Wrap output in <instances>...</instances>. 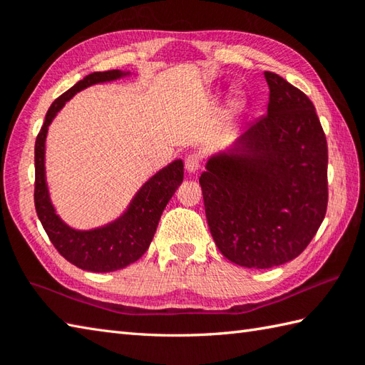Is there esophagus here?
Listing matches in <instances>:
<instances>
[{
    "instance_id": "esophagus-1",
    "label": "esophagus",
    "mask_w": 365,
    "mask_h": 365,
    "mask_svg": "<svg viewBox=\"0 0 365 365\" xmlns=\"http://www.w3.org/2000/svg\"><path fill=\"white\" fill-rule=\"evenodd\" d=\"M200 166V157L197 153H190L187 158H185V168H187L188 173L195 174Z\"/></svg>"
}]
</instances>
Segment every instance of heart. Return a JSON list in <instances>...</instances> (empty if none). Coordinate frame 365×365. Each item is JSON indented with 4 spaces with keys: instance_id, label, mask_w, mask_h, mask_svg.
Instances as JSON below:
<instances>
[{
    "instance_id": "b5f03b06",
    "label": "heart",
    "mask_w": 365,
    "mask_h": 365,
    "mask_svg": "<svg viewBox=\"0 0 365 365\" xmlns=\"http://www.w3.org/2000/svg\"><path fill=\"white\" fill-rule=\"evenodd\" d=\"M242 106H243V97H242V94H235L234 100H232V110L238 111Z\"/></svg>"
}]
</instances>
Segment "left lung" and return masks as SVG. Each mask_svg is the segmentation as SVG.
Returning a JSON list of instances; mask_svg holds the SVG:
<instances>
[{
    "mask_svg": "<svg viewBox=\"0 0 365 365\" xmlns=\"http://www.w3.org/2000/svg\"><path fill=\"white\" fill-rule=\"evenodd\" d=\"M265 80L267 114L199 177L216 246L246 268L298 257L328 207V144L314 103L282 76L265 72Z\"/></svg>",
    "mask_w": 365,
    "mask_h": 365,
    "instance_id": "left-lung-1",
    "label": "left lung"
}]
</instances>
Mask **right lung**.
I'll list each match as a JSON object with an SVG mask.
<instances>
[{
	"label": "right lung",
	"instance_id": "right-lung-1",
	"mask_svg": "<svg viewBox=\"0 0 365 365\" xmlns=\"http://www.w3.org/2000/svg\"><path fill=\"white\" fill-rule=\"evenodd\" d=\"M128 75L131 73L108 71L84 76L51 103L36 139L34 204L38 220L58 252L75 267L92 271V273H110V271L122 269L143 257V254L149 250L163 210L169 199L174 196L178 185L183 182V161L175 160L166 168L160 169L138 190L127 210L119 218L102 227L89 230L73 229L56 213V208L50 199L45 175V141L50 123L63 110L66 102L80 91L92 84L114 81Z\"/></svg>",
	"mask_w": 365,
	"mask_h": 365
}]
</instances>
